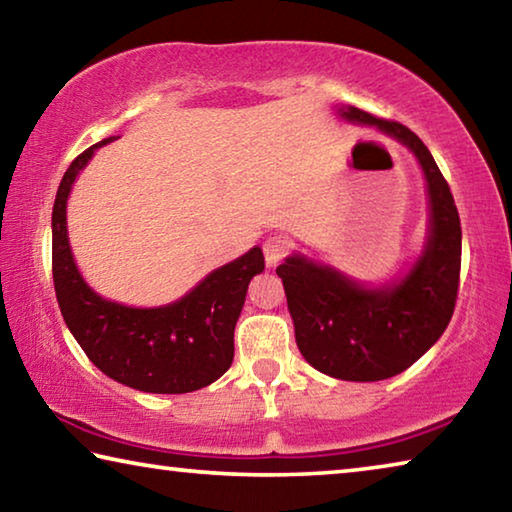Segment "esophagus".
<instances>
[{
    "label": "esophagus",
    "instance_id": "esophagus-1",
    "mask_svg": "<svg viewBox=\"0 0 512 512\" xmlns=\"http://www.w3.org/2000/svg\"><path fill=\"white\" fill-rule=\"evenodd\" d=\"M291 239L287 237H271L264 244V257H266V264L268 266H277L282 262L284 257H287L291 253Z\"/></svg>",
    "mask_w": 512,
    "mask_h": 512
}]
</instances>
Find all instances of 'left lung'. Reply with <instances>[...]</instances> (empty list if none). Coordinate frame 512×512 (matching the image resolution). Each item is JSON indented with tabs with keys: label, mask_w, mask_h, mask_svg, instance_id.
Masks as SVG:
<instances>
[{
	"label": "left lung",
	"mask_w": 512,
	"mask_h": 512,
	"mask_svg": "<svg viewBox=\"0 0 512 512\" xmlns=\"http://www.w3.org/2000/svg\"><path fill=\"white\" fill-rule=\"evenodd\" d=\"M339 112L354 124L377 126L418 158L429 194L427 244L402 280L375 289L305 255L287 257L277 275L307 363L336 379L379 381L413 366L452 320L461 275V219L447 180L418 135L354 106Z\"/></svg>",
	"instance_id": "obj_1"
}]
</instances>
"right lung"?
Returning a JSON list of instances; mask_svg holds the SVG:
<instances>
[{
	"label": "right lung",
	"instance_id": "add662e5",
	"mask_svg": "<svg viewBox=\"0 0 512 512\" xmlns=\"http://www.w3.org/2000/svg\"><path fill=\"white\" fill-rule=\"evenodd\" d=\"M76 158L60 180L51 214V271L60 314L103 375L144 393L180 395L210 386L235 357V325L250 280L264 271L262 248L216 268L164 307H126L94 293L79 273L67 239V196L99 146Z\"/></svg>",
	"mask_w": 512,
	"mask_h": 512
}]
</instances>
